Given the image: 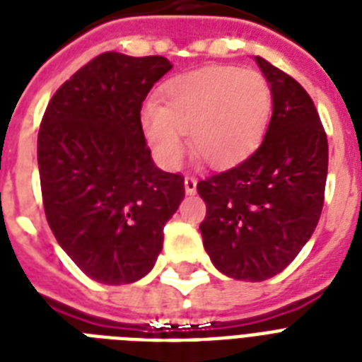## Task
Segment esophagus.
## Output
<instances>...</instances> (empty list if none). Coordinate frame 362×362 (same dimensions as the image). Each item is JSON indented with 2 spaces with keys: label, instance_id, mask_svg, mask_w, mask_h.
<instances>
[{
  "label": "esophagus",
  "instance_id": "esophagus-1",
  "mask_svg": "<svg viewBox=\"0 0 362 362\" xmlns=\"http://www.w3.org/2000/svg\"><path fill=\"white\" fill-rule=\"evenodd\" d=\"M184 189H186L187 195H193V193L197 192V180L193 176H186L184 178Z\"/></svg>",
  "mask_w": 362,
  "mask_h": 362
}]
</instances>
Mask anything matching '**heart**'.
Wrapping results in <instances>:
<instances>
[{
	"instance_id": "obj_1",
	"label": "heart",
	"mask_w": 362,
	"mask_h": 362,
	"mask_svg": "<svg viewBox=\"0 0 362 362\" xmlns=\"http://www.w3.org/2000/svg\"><path fill=\"white\" fill-rule=\"evenodd\" d=\"M272 95L252 69L210 67L175 76L161 88L159 105L142 110V129L153 156L167 169L192 153L209 167H229L259 146L270 120Z\"/></svg>"
}]
</instances>
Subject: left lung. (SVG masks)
I'll return each mask as SVG.
<instances>
[{
    "label": "left lung",
    "mask_w": 362,
    "mask_h": 362,
    "mask_svg": "<svg viewBox=\"0 0 362 362\" xmlns=\"http://www.w3.org/2000/svg\"><path fill=\"white\" fill-rule=\"evenodd\" d=\"M272 118L261 146L240 165L197 184L206 203L199 226L210 261L229 278L263 281L286 269L310 240L325 197L329 144L300 84L267 59Z\"/></svg>",
    "instance_id": "1"
}]
</instances>
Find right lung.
Listing matches in <instances>:
<instances>
[{
  "mask_svg": "<svg viewBox=\"0 0 362 362\" xmlns=\"http://www.w3.org/2000/svg\"><path fill=\"white\" fill-rule=\"evenodd\" d=\"M173 69L163 56L105 52L64 82L37 136L42 203L64 252L92 280L122 286L153 269L184 178L156 167L142 101Z\"/></svg>",
  "mask_w": 362,
  "mask_h": 362,
  "instance_id": "1",
  "label": "right lung"
}]
</instances>
